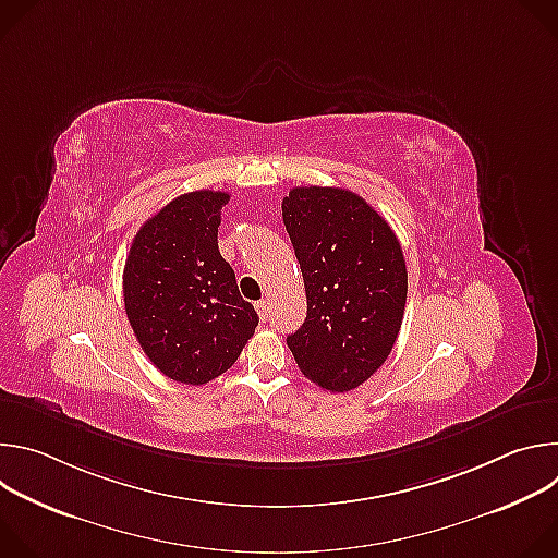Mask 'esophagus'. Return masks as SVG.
I'll return each mask as SVG.
<instances>
[{"mask_svg": "<svg viewBox=\"0 0 558 558\" xmlns=\"http://www.w3.org/2000/svg\"><path fill=\"white\" fill-rule=\"evenodd\" d=\"M256 311H258V315H260V320H267V317H269V300L256 302Z\"/></svg>", "mask_w": 558, "mask_h": 558, "instance_id": "1", "label": "esophagus"}]
</instances>
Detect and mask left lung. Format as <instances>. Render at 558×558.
<instances>
[{
    "instance_id": "1",
    "label": "left lung",
    "mask_w": 558,
    "mask_h": 558,
    "mask_svg": "<svg viewBox=\"0 0 558 558\" xmlns=\"http://www.w3.org/2000/svg\"><path fill=\"white\" fill-rule=\"evenodd\" d=\"M282 220L306 291V320L287 347L320 388L353 390L386 362L404 320L400 241L362 196L340 187H293Z\"/></svg>"
}]
</instances>
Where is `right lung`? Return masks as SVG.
<instances>
[{
  "mask_svg": "<svg viewBox=\"0 0 558 558\" xmlns=\"http://www.w3.org/2000/svg\"><path fill=\"white\" fill-rule=\"evenodd\" d=\"M229 194L177 196L143 222L125 269L123 302L149 362L174 381L201 386L222 375L258 327L235 274L218 252Z\"/></svg>",
  "mask_w": 558,
  "mask_h": 558,
  "instance_id": "obj_1",
  "label": "right lung"
}]
</instances>
